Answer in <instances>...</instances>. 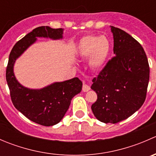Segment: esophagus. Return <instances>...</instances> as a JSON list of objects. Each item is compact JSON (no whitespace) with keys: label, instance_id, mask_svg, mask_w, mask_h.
Instances as JSON below:
<instances>
[{"label":"esophagus","instance_id":"esophagus-1","mask_svg":"<svg viewBox=\"0 0 156 156\" xmlns=\"http://www.w3.org/2000/svg\"><path fill=\"white\" fill-rule=\"evenodd\" d=\"M90 87L89 85H87V84H83L82 90L84 91V92H87L88 90H90Z\"/></svg>","mask_w":156,"mask_h":156}]
</instances>
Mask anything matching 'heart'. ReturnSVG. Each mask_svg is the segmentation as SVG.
I'll return each mask as SVG.
<instances>
[{
    "instance_id": "heart-1",
    "label": "heart",
    "mask_w": 156,
    "mask_h": 156,
    "mask_svg": "<svg viewBox=\"0 0 156 156\" xmlns=\"http://www.w3.org/2000/svg\"><path fill=\"white\" fill-rule=\"evenodd\" d=\"M111 50V43L105 36L88 35L83 37L78 47L81 56L89 58V65L94 70L102 69L106 64Z\"/></svg>"
}]
</instances>
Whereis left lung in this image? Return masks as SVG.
<instances>
[{
	"label": "left lung",
	"mask_w": 156,
	"mask_h": 156,
	"mask_svg": "<svg viewBox=\"0 0 156 156\" xmlns=\"http://www.w3.org/2000/svg\"><path fill=\"white\" fill-rule=\"evenodd\" d=\"M111 27L115 56L93 79L97 100L91 106L103 123L115 124L130 117L144 104L149 80L147 57L140 44L123 30Z\"/></svg>",
	"instance_id": "left-lung-1"
}]
</instances>
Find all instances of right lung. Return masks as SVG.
I'll use <instances>...</instances> for the list:
<instances>
[{"label": "right lung", "instance_id": "add662e5", "mask_svg": "<svg viewBox=\"0 0 156 156\" xmlns=\"http://www.w3.org/2000/svg\"><path fill=\"white\" fill-rule=\"evenodd\" d=\"M62 34V29H52L49 26L33 29L13 46L6 71V79L14 106L29 120L44 126H53L62 120L72 99L81 91L82 82L78 78H74L54 82L41 89H30L17 81L13 72L14 64L31 45L35 43L37 37L59 40L63 37Z\"/></svg>", "mask_w": 156, "mask_h": 156}]
</instances>
